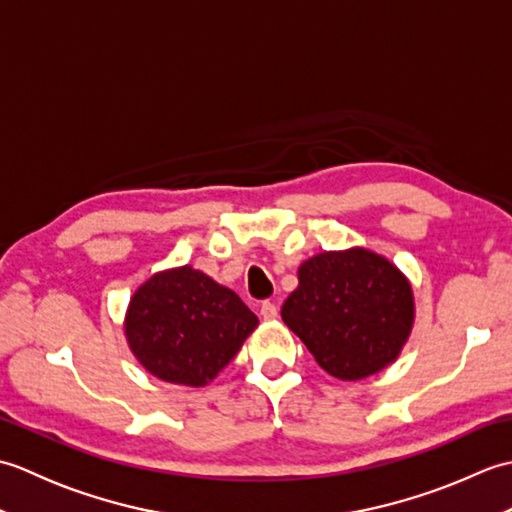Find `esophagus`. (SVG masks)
<instances>
[{"instance_id":"obj_1","label":"esophagus","mask_w":512,"mask_h":512,"mask_svg":"<svg viewBox=\"0 0 512 512\" xmlns=\"http://www.w3.org/2000/svg\"><path fill=\"white\" fill-rule=\"evenodd\" d=\"M259 314H262L264 321H275L279 317V310L273 301H264L262 308H259Z\"/></svg>"}]
</instances>
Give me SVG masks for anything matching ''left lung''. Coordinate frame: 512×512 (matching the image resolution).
<instances>
[{"instance_id": "8db88e82", "label": "left lung", "mask_w": 512, "mask_h": 512, "mask_svg": "<svg viewBox=\"0 0 512 512\" xmlns=\"http://www.w3.org/2000/svg\"><path fill=\"white\" fill-rule=\"evenodd\" d=\"M281 319L325 372L358 380L398 356L411 332L413 295L385 257L363 248L321 253L301 264Z\"/></svg>"}]
</instances>
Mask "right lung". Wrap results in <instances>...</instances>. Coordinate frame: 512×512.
Listing matches in <instances>:
<instances>
[{
  "instance_id": "right-lung-1",
  "label": "right lung",
  "mask_w": 512,
  "mask_h": 512,
  "mask_svg": "<svg viewBox=\"0 0 512 512\" xmlns=\"http://www.w3.org/2000/svg\"><path fill=\"white\" fill-rule=\"evenodd\" d=\"M257 323L233 290L182 266L136 290L125 332L147 372L167 383L202 387L233 361Z\"/></svg>"
}]
</instances>
